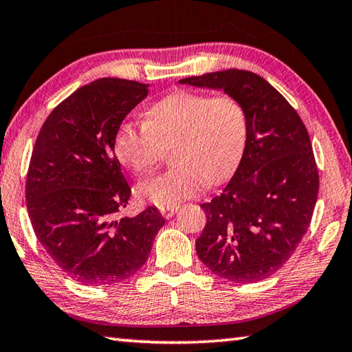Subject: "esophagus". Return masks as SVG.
<instances>
[{"instance_id":"esophagus-1","label":"esophagus","mask_w":352,"mask_h":352,"mask_svg":"<svg viewBox=\"0 0 352 352\" xmlns=\"http://www.w3.org/2000/svg\"><path fill=\"white\" fill-rule=\"evenodd\" d=\"M177 210H178V208H172V209H162L160 212H162V215L166 218V219H169V218H172L177 213Z\"/></svg>"}]
</instances>
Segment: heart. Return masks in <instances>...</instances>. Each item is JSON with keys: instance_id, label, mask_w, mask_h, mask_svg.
Segmentation results:
<instances>
[{"instance_id": "obj_1", "label": "heart", "mask_w": 352, "mask_h": 352, "mask_svg": "<svg viewBox=\"0 0 352 352\" xmlns=\"http://www.w3.org/2000/svg\"><path fill=\"white\" fill-rule=\"evenodd\" d=\"M249 116L235 96L189 89L164 96L146 109L144 122H125L116 133L119 162L134 174H146L172 149L177 164L144 180L137 194L158 209H172L204 184L229 178L244 155Z\"/></svg>"}]
</instances>
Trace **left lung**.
<instances>
[{
	"mask_svg": "<svg viewBox=\"0 0 352 352\" xmlns=\"http://www.w3.org/2000/svg\"><path fill=\"white\" fill-rule=\"evenodd\" d=\"M180 84L219 88L249 116L244 155L226 189L203 203L198 258L232 282H258L284 267L311 223L319 172L308 131L276 88L247 70L206 73Z\"/></svg>",
	"mask_w": 352,
	"mask_h": 352,
	"instance_id": "1",
	"label": "left lung"
}]
</instances>
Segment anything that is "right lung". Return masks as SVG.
I'll return each instance as SVG.
<instances>
[{
	"label": "right lung",
	"mask_w": 352,
	"mask_h": 352,
	"mask_svg": "<svg viewBox=\"0 0 352 352\" xmlns=\"http://www.w3.org/2000/svg\"><path fill=\"white\" fill-rule=\"evenodd\" d=\"M148 85L103 78L76 89L48 114L33 146L27 210L56 265L85 285H111L146 263L164 218L148 208L116 219L131 188L114 154L116 133Z\"/></svg>",
	"instance_id": "obj_1"
}]
</instances>
